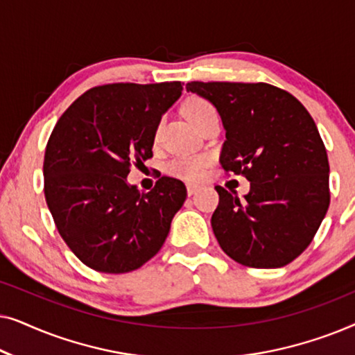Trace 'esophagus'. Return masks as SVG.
<instances>
[{
	"label": "esophagus",
	"instance_id": "1",
	"mask_svg": "<svg viewBox=\"0 0 355 355\" xmlns=\"http://www.w3.org/2000/svg\"><path fill=\"white\" fill-rule=\"evenodd\" d=\"M198 189H200V186H198V184H192V182L187 184V193H189V196H193V193H196Z\"/></svg>",
	"mask_w": 355,
	"mask_h": 355
}]
</instances>
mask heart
Here are the masks:
<instances>
[{
    "instance_id": "heart-1",
    "label": "heart",
    "mask_w": 355,
    "mask_h": 355,
    "mask_svg": "<svg viewBox=\"0 0 355 355\" xmlns=\"http://www.w3.org/2000/svg\"><path fill=\"white\" fill-rule=\"evenodd\" d=\"M210 108L213 106L207 100L192 98L184 106V111H186L187 118L196 123ZM208 164H210V158L207 155H179L166 163V173L174 178L186 179V181H198L207 173Z\"/></svg>"
}]
</instances>
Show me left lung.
<instances>
[{"label":"left lung","instance_id":"1","mask_svg":"<svg viewBox=\"0 0 355 355\" xmlns=\"http://www.w3.org/2000/svg\"><path fill=\"white\" fill-rule=\"evenodd\" d=\"M226 130L220 163L250 182L244 198L216 186L211 227L226 255L279 268L307 249L329 207V164L317 124L283 89L257 82H189Z\"/></svg>","mask_w":355,"mask_h":355}]
</instances>
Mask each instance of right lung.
<instances>
[{
    "mask_svg": "<svg viewBox=\"0 0 355 355\" xmlns=\"http://www.w3.org/2000/svg\"><path fill=\"white\" fill-rule=\"evenodd\" d=\"M181 94V82L100 85L58 119L43 162L46 205L67 247L90 268L129 273L166 241L186 186L163 176L140 192L128 174L153 157L162 116Z\"/></svg>",
    "mask_w": 355,
    "mask_h": 355,
    "instance_id": "add662e5",
    "label": "right lung"
}]
</instances>
